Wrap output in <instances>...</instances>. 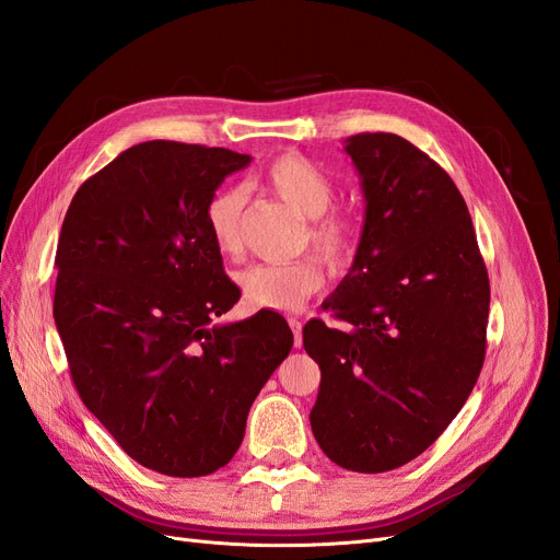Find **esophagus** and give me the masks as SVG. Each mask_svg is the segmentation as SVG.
Segmentation results:
<instances>
[{
  "instance_id": "esophagus-1",
  "label": "esophagus",
  "mask_w": 560,
  "mask_h": 560,
  "mask_svg": "<svg viewBox=\"0 0 560 560\" xmlns=\"http://www.w3.org/2000/svg\"><path fill=\"white\" fill-rule=\"evenodd\" d=\"M287 322H290V327H292V331H294V346L296 348H301V327H303V322L299 319V317H287Z\"/></svg>"
}]
</instances>
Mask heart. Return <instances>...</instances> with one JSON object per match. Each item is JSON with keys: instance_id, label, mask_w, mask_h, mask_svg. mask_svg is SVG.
Masks as SVG:
<instances>
[{"instance_id": "b5f03b06", "label": "heart", "mask_w": 560, "mask_h": 560, "mask_svg": "<svg viewBox=\"0 0 560 560\" xmlns=\"http://www.w3.org/2000/svg\"><path fill=\"white\" fill-rule=\"evenodd\" d=\"M259 182L284 200L294 212L306 217V241L331 270H346L360 249V224L348 212L334 210L336 186L322 167L299 151H287L264 165ZM241 186H219L206 202L202 219L212 245L224 257H238L243 249L241 226L245 212ZM245 303L259 311H299L325 282L315 259L287 264H254L238 273Z\"/></svg>"}]
</instances>
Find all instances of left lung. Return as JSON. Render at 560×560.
Wrapping results in <instances>:
<instances>
[{
  "label": "left lung",
  "mask_w": 560,
  "mask_h": 560,
  "mask_svg": "<svg viewBox=\"0 0 560 560\" xmlns=\"http://www.w3.org/2000/svg\"><path fill=\"white\" fill-rule=\"evenodd\" d=\"M358 257L311 319L303 348L322 381L311 428L329 460L378 474L432 446L486 358L490 284L465 198L439 163L393 132H360Z\"/></svg>",
  "instance_id": "left-lung-1"
}]
</instances>
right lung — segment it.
<instances>
[{"instance_id":"right-lung-1","label":"right lung","mask_w":560,"mask_h":560,"mask_svg":"<svg viewBox=\"0 0 560 560\" xmlns=\"http://www.w3.org/2000/svg\"><path fill=\"white\" fill-rule=\"evenodd\" d=\"M247 154L151 140L79 186L56 252L54 317L86 409L132 460L206 477L238 451L294 336L276 311L217 325L241 290L202 210Z\"/></svg>"}]
</instances>
